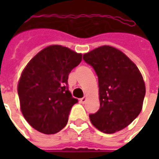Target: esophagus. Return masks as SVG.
<instances>
[{
    "label": "esophagus",
    "mask_w": 159,
    "mask_h": 159,
    "mask_svg": "<svg viewBox=\"0 0 159 159\" xmlns=\"http://www.w3.org/2000/svg\"><path fill=\"white\" fill-rule=\"evenodd\" d=\"M86 101H87V97H86V96H85L84 97H82V98H81V99H80V102H82V103H85V102H86Z\"/></svg>",
    "instance_id": "1"
}]
</instances>
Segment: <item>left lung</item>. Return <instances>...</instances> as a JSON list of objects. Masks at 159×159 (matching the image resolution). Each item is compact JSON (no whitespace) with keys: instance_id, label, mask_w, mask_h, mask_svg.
I'll use <instances>...</instances> for the list:
<instances>
[{"instance_id":"obj_1","label":"left lung","mask_w":159,"mask_h":159,"mask_svg":"<svg viewBox=\"0 0 159 159\" xmlns=\"http://www.w3.org/2000/svg\"><path fill=\"white\" fill-rule=\"evenodd\" d=\"M98 77L100 109L89 115L92 125L106 134L125 128L139 115L145 85L139 70L124 53L104 45L83 54Z\"/></svg>"}]
</instances>
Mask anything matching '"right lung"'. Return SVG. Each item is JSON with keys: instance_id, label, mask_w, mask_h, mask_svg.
Listing matches in <instances>:
<instances>
[{"instance_id": "obj_1", "label": "right lung", "mask_w": 159, "mask_h": 159, "mask_svg": "<svg viewBox=\"0 0 159 159\" xmlns=\"http://www.w3.org/2000/svg\"><path fill=\"white\" fill-rule=\"evenodd\" d=\"M82 56L66 47L51 45L23 70L18 83L21 112L36 130L52 134L66 126L72 106L78 102L68 91V75Z\"/></svg>"}]
</instances>
